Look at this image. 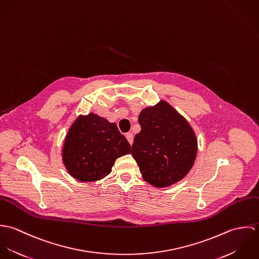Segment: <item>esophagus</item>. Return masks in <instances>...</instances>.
<instances>
[{
    "mask_svg": "<svg viewBox=\"0 0 259 259\" xmlns=\"http://www.w3.org/2000/svg\"><path fill=\"white\" fill-rule=\"evenodd\" d=\"M125 138H126V140L128 141L130 145H133V143H134V135H133L132 133H127L126 136H125Z\"/></svg>",
    "mask_w": 259,
    "mask_h": 259,
    "instance_id": "obj_1",
    "label": "esophagus"
}]
</instances>
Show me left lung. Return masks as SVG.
Listing matches in <instances>:
<instances>
[{"mask_svg": "<svg viewBox=\"0 0 259 259\" xmlns=\"http://www.w3.org/2000/svg\"><path fill=\"white\" fill-rule=\"evenodd\" d=\"M141 132L136 135L132 154L143 178L155 187L183 180L192 167L197 141L189 123L169 104L160 101L139 115Z\"/></svg>", "mask_w": 259, "mask_h": 259, "instance_id": "8db88e82", "label": "left lung"}]
</instances>
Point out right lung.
<instances>
[{
  "label": "right lung",
  "mask_w": 259,
  "mask_h": 259,
  "mask_svg": "<svg viewBox=\"0 0 259 259\" xmlns=\"http://www.w3.org/2000/svg\"><path fill=\"white\" fill-rule=\"evenodd\" d=\"M131 153V145L114 122L90 113L78 116L63 148V161L79 182L99 181L111 171L114 160Z\"/></svg>",
  "instance_id": "obj_1"
}]
</instances>
